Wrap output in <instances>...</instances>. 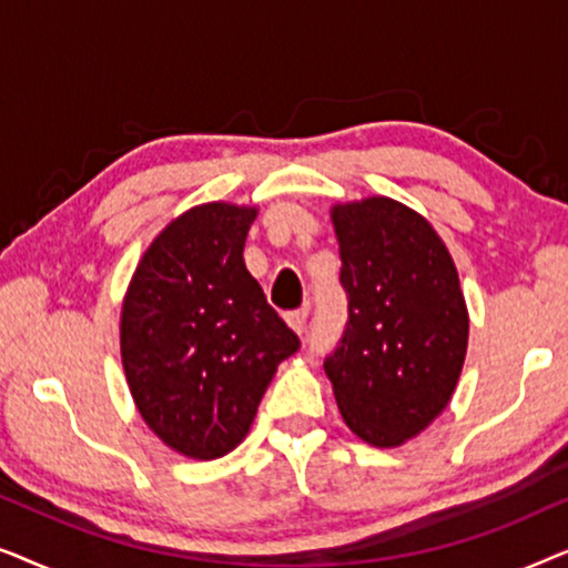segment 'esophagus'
Returning <instances> with one entry per match:
<instances>
[{"mask_svg":"<svg viewBox=\"0 0 568 568\" xmlns=\"http://www.w3.org/2000/svg\"><path fill=\"white\" fill-rule=\"evenodd\" d=\"M307 317H310V310L302 307V310H294V313L286 315V323H290V328L294 333H300L302 336V333L307 331Z\"/></svg>","mask_w":568,"mask_h":568,"instance_id":"obj_1","label":"esophagus"}]
</instances>
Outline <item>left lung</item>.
Listing matches in <instances>:
<instances>
[{"mask_svg":"<svg viewBox=\"0 0 568 568\" xmlns=\"http://www.w3.org/2000/svg\"><path fill=\"white\" fill-rule=\"evenodd\" d=\"M348 323L325 375L338 410L372 447L422 434L453 398L468 307L447 245L414 209L372 196L331 209Z\"/></svg>","mask_w":568,"mask_h":568,"instance_id":"1","label":"left lung"}]
</instances>
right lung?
Masks as SVG:
<instances>
[{
	"mask_svg": "<svg viewBox=\"0 0 568 568\" xmlns=\"http://www.w3.org/2000/svg\"><path fill=\"white\" fill-rule=\"evenodd\" d=\"M258 214L224 201L193 206L154 237L121 310V359L146 426L193 460L235 449L271 377L300 338L245 268Z\"/></svg>",
	"mask_w": 568,
	"mask_h": 568,
	"instance_id": "obj_1",
	"label": "right lung"
}]
</instances>
